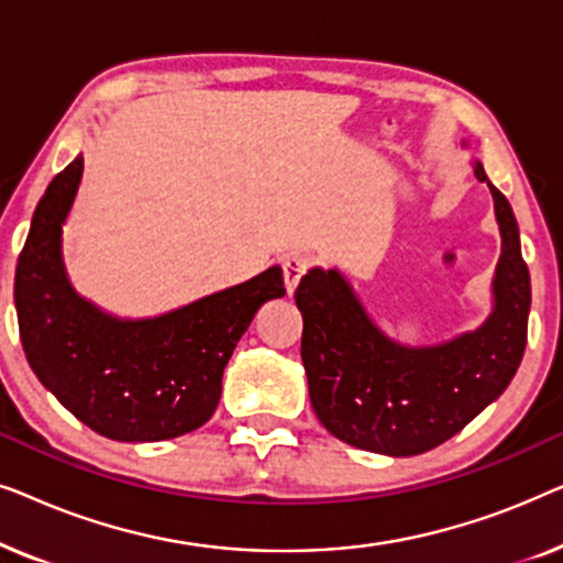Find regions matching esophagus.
Listing matches in <instances>:
<instances>
[{
    "mask_svg": "<svg viewBox=\"0 0 563 563\" xmlns=\"http://www.w3.org/2000/svg\"><path fill=\"white\" fill-rule=\"evenodd\" d=\"M284 284H287V291L297 289V284L302 276L307 274V268H310V258L302 256V253H291V256L284 258Z\"/></svg>",
    "mask_w": 563,
    "mask_h": 563,
    "instance_id": "34e87169",
    "label": "esophagus"
}]
</instances>
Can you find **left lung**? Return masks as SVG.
<instances>
[{
	"instance_id": "8db88e82",
	"label": "left lung",
	"mask_w": 563,
	"mask_h": 563,
	"mask_svg": "<svg viewBox=\"0 0 563 563\" xmlns=\"http://www.w3.org/2000/svg\"><path fill=\"white\" fill-rule=\"evenodd\" d=\"M474 174L495 197L503 233L495 312L479 330L443 345L405 349L368 320L335 268H312L299 282L295 299L305 322L302 364L312 410L343 443L418 456L464 430L518 372L528 343L530 274L510 202L482 164Z\"/></svg>"
}]
</instances>
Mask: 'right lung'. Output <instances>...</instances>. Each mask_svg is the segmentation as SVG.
Wrapping results in <instances>:
<instances>
[{"label": "right lung", "mask_w": 563, "mask_h": 563, "mask_svg": "<svg viewBox=\"0 0 563 563\" xmlns=\"http://www.w3.org/2000/svg\"><path fill=\"white\" fill-rule=\"evenodd\" d=\"M81 168L76 156L48 184L18 258L14 307L27 364L99 435L145 443L191 433L218 410L222 372L253 314L287 295L282 268L161 318H110L76 295L60 258Z\"/></svg>", "instance_id": "right-lung-1"}]
</instances>
